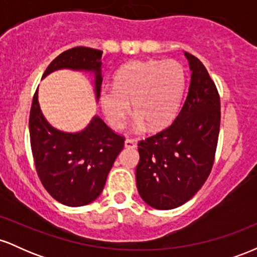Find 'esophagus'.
<instances>
[{
    "label": "esophagus",
    "mask_w": 257,
    "mask_h": 257,
    "mask_svg": "<svg viewBox=\"0 0 257 257\" xmlns=\"http://www.w3.org/2000/svg\"><path fill=\"white\" fill-rule=\"evenodd\" d=\"M124 146L126 149H134V147H137V141L134 139H126L124 141Z\"/></svg>",
    "instance_id": "obj_1"
}]
</instances>
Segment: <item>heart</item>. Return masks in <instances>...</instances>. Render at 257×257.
<instances>
[{"instance_id": "obj_1", "label": "heart", "mask_w": 257, "mask_h": 257, "mask_svg": "<svg viewBox=\"0 0 257 257\" xmlns=\"http://www.w3.org/2000/svg\"><path fill=\"white\" fill-rule=\"evenodd\" d=\"M185 71L174 60H137L126 64L114 78V85L100 90V104L113 128H122L131 111L135 126L161 129L175 117L185 90Z\"/></svg>"}]
</instances>
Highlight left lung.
Returning <instances> with one entry per match:
<instances>
[{
    "label": "left lung",
    "instance_id": "1",
    "mask_svg": "<svg viewBox=\"0 0 257 257\" xmlns=\"http://www.w3.org/2000/svg\"><path fill=\"white\" fill-rule=\"evenodd\" d=\"M185 55L192 75L181 111L172 124L138 144L139 194L159 210L178 208L198 192L213 169L219 140V91L202 61Z\"/></svg>",
    "mask_w": 257,
    "mask_h": 257
}]
</instances>
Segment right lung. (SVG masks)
<instances>
[{
  "mask_svg": "<svg viewBox=\"0 0 257 257\" xmlns=\"http://www.w3.org/2000/svg\"><path fill=\"white\" fill-rule=\"evenodd\" d=\"M102 52L75 47L58 55L43 77L59 69L84 70L95 75L96 98L100 96ZM31 151L35 167L47 192L61 204L87 205L104 190L114 159L124 147V137L117 134L98 116L84 131L64 133L47 122L38 104L37 90L29 118Z\"/></svg>",
  "mask_w": 257,
  "mask_h": 257,
  "instance_id": "obj_1",
  "label": "right lung"
}]
</instances>
